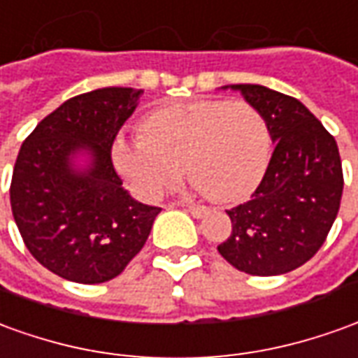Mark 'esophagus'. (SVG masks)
Wrapping results in <instances>:
<instances>
[{"label": "esophagus", "instance_id": "34e87169", "mask_svg": "<svg viewBox=\"0 0 358 358\" xmlns=\"http://www.w3.org/2000/svg\"><path fill=\"white\" fill-rule=\"evenodd\" d=\"M180 205L187 207V211L192 213V217H196V219H201V217H205V215L209 213V209H207L205 205L192 203V201H180Z\"/></svg>", "mask_w": 358, "mask_h": 358}]
</instances>
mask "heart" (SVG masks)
<instances>
[{
  "instance_id": "heart-1",
  "label": "heart",
  "mask_w": 358,
  "mask_h": 358,
  "mask_svg": "<svg viewBox=\"0 0 358 358\" xmlns=\"http://www.w3.org/2000/svg\"><path fill=\"white\" fill-rule=\"evenodd\" d=\"M271 134L246 101L166 104L147 114L141 136L112 145L118 172L137 196L155 199L182 178L217 203L242 201L259 186L269 164Z\"/></svg>"
}]
</instances>
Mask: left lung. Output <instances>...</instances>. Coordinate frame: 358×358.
I'll return each instance as SVG.
<instances>
[{
	"label": "left lung",
	"mask_w": 358,
	"mask_h": 358,
	"mask_svg": "<svg viewBox=\"0 0 358 358\" xmlns=\"http://www.w3.org/2000/svg\"><path fill=\"white\" fill-rule=\"evenodd\" d=\"M231 89L264 114L275 149L250 201L227 211L232 232L217 250L244 273H289L322 248L336 221L343 194L339 149L301 101L262 85Z\"/></svg>",
	"instance_id": "left-lung-1"
}]
</instances>
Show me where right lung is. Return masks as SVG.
Returning <instances> with one entry per match:
<instances>
[{
	"instance_id": "add662e5",
	"label": "right lung",
	"mask_w": 358,
	"mask_h": 358,
	"mask_svg": "<svg viewBox=\"0 0 358 358\" xmlns=\"http://www.w3.org/2000/svg\"><path fill=\"white\" fill-rule=\"evenodd\" d=\"M141 89L106 87L66 101L24 139L11 178V211L36 262L67 281L104 283L149 238L159 207L122 187L112 143ZM87 154L85 169L74 164Z\"/></svg>"
}]
</instances>
